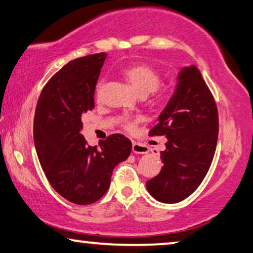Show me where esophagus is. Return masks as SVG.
<instances>
[{
    "label": "esophagus",
    "mask_w": 253,
    "mask_h": 253,
    "mask_svg": "<svg viewBox=\"0 0 253 253\" xmlns=\"http://www.w3.org/2000/svg\"><path fill=\"white\" fill-rule=\"evenodd\" d=\"M149 149L148 146L144 144H141V143L132 142V152L133 154H148Z\"/></svg>",
    "instance_id": "1"
}]
</instances>
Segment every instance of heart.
<instances>
[{"label": "heart", "mask_w": 253, "mask_h": 253, "mask_svg": "<svg viewBox=\"0 0 253 253\" xmlns=\"http://www.w3.org/2000/svg\"><path fill=\"white\" fill-rule=\"evenodd\" d=\"M122 73L139 96H146L151 92H157L156 93L157 97L163 98L167 95L165 90L158 89L162 80L161 74L150 65L143 63L130 64L124 68ZM99 86H101V83L98 84V88ZM126 127L127 130H133L135 122L127 121Z\"/></svg>", "instance_id": "b5f03b06"}]
</instances>
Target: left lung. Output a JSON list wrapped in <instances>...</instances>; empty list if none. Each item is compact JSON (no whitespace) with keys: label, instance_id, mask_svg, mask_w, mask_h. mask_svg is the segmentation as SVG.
Segmentation results:
<instances>
[{"label":"left lung","instance_id":"1","mask_svg":"<svg viewBox=\"0 0 253 253\" xmlns=\"http://www.w3.org/2000/svg\"><path fill=\"white\" fill-rule=\"evenodd\" d=\"M150 136L167 137V149L161 152V172L146 182V189L158 202H182L207 176L218 138L216 103L195 65L180 69Z\"/></svg>","mask_w":253,"mask_h":253}]
</instances>
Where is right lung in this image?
<instances>
[{"label": "right lung", "instance_id": "right-lung-1", "mask_svg": "<svg viewBox=\"0 0 253 253\" xmlns=\"http://www.w3.org/2000/svg\"><path fill=\"white\" fill-rule=\"evenodd\" d=\"M107 55L77 58L45 84L37 102L34 143L37 157L55 191L74 204H92L110 186L115 167L131 152L121 133L90 146L81 130L82 116L92 110L93 95Z\"/></svg>", "mask_w": 253, "mask_h": 253}]
</instances>
